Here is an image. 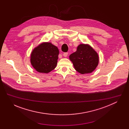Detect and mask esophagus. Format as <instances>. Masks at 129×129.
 <instances>
[{
  "mask_svg": "<svg viewBox=\"0 0 129 129\" xmlns=\"http://www.w3.org/2000/svg\"><path fill=\"white\" fill-rule=\"evenodd\" d=\"M63 56L65 57H66L67 56H68V53L67 52H65L63 53Z\"/></svg>",
  "mask_w": 129,
  "mask_h": 129,
  "instance_id": "34e87169",
  "label": "esophagus"
}]
</instances>
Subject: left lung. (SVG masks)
<instances>
[{"mask_svg": "<svg viewBox=\"0 0 129 129\" xmlns=\"http://www.w3.org/2000/svg\"><path fill=\"white\" fill-rule=\"evenodd\" d=\"M75 69L81 74L93 71L99 64V57L97 52L89 45L81 44L77 51L69 56Z\"/></svg>", "mask_w": 129, "mask_h": 129, "instance_id": "obj_1", "label": "left lung"}]
</instances>
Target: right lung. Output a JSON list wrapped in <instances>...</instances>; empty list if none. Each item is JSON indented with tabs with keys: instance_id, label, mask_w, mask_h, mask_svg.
<instances>
[{
	"instance_id": "right-lung-1",
	"label": "right lung",
	"mask_w": 129,
	"mask_h": 129,
	"mask_svg": "<svg viewBox=\"0 0 129 129\" xmlns=\"http://www.w3.org/2000/svg\"><path fill=\"white\" fill-rule=\"evenodd\" d=\"M59 53L57 46L51 43H43L31 52L30 63L36 71L47 73L56 68Z\"/></svg>"
}]
</instances>
